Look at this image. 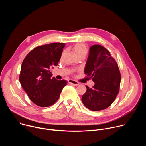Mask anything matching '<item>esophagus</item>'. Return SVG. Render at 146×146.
Segmentation results:
<instances>
[{
    "label": "esophagus",
    "mask_w": 146,
    "mask_h": 146,
    "mask_svg": "<svg viewBox=\"0 0 146 146\" xmlns=\"http://www.w3.org/2000/svg\"><path fill=\"white\" fill-rule=\"evenodd\" d=\"M68 83L72 86H77L79 84L78 82L76 81V80H68Z\"/></svg>",
    "instance_id": "obj_1"
}]
</instances>
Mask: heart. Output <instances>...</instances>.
I'll use <instances>...</instances> for the list:
<instances>
[{
  "label": "heart",
  "mask_w": 146,
  "mask_h": 146,
  "mask_svg": "<svg viewBox=\"0 0 146 146\" xmlns=\"http://www.w3.org/2000/svg\"><path fill=\"white\" fill-rule=\"evenodd\" d=\"M73 51L76 53L78 57L80 56H86L87 54L88 49L87 47L85 44L81 43H77L72 48Z\"/></svg>",
  "instance_id": "1"
}]
</instances>
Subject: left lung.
<instances>
[{
  "label": "left lung",
  "mask_w": 146,
  "mask_h": 146,
  "mask_svg": "<svg viewBox=\"0 0 146 146\" xmlns=\"http://www.w3.org/2000/svg\"><path fill=\"white\" fill-rule=\"evenodd\" d=\"M84 73L95 85L92 88L86 86L87 91L81 98L84 105L92 111L110 106L118 94L121 82L119 70L110 52L102 46H92Z\"/></svg>",
  "instance_id": "8db88e82"
}]
</instances>
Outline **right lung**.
<instances>
[{
	"label": "right lung",
	"instance_id": "add662e5",
	"mask_svg": "<svg viewBox=\"0 0 146 146\" xmlns=\"http://www.w3.org/2000/svg\"><path fill=\"white\" fill-rule=\"evenodd\" d=\"M65 44L54 43L36 47L24 59L19 81L29 99L40 107L50 106L58 100L65 80L51 78V69L58 65Z\"/></svg>",
	"mask_w": 146,
	"mask_h": 146
}]
</instances>
